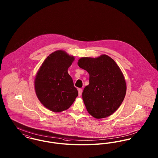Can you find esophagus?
Instances as JSON below:
<instances>
[{
	"label": "esophagus",
	"instance_id": "34e87169",
	"mask_svg": "<svg viewBox=\"0 0 158 158\" xmlns=\"http://www.w3.org/2000/svg\"><path fill=\"white\" fill-rule=\"evenodd\" d=\"M82 92V89H78V93H79V96H81Z\"/></svg>",
	"mask_w": 158,
	"mask_h": 158
}]
</instances>
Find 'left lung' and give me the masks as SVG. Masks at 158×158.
Segmentation results:
<instances>
[{"label":"left lung","mask_w":158,"mask_h":158,"mask_svg":"<svg viewBox=\"0 0 158 158\" xmlns=\"http://www.w3.org/2000/svg\"><path fill=\"white\" fill-rule=\"evenodd\" d=\"M77 64L89 74V84L82 92L88 112L97 119L113 114L123 101L127 89L118 66L105 54L97 58L82 57Z\"/></svg>","instance_id":"8db88e82"}]
</instances>
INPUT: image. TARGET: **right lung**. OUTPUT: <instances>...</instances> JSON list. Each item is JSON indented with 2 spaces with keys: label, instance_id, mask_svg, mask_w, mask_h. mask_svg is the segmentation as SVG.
Instances as JSON below:
<instances>
[{
  "label": "right lung",
  "instance_id": "right-lung-1",
  "mask_svg": "<svg viewBox=\"0 0 158 158\" xmlns=\"http://www.w3.org/2000/svg\"><path fill=\"white\" fill-rule=\"evenodd\" d=\"M74 60V56L57 50L45 59L38 71L34 81L37 97L52 111L59 113L68 110L78 96L68 72Z\"/></svg>",
  "mask_w": 158,
  "mask_h": 158
}]
</instances>
